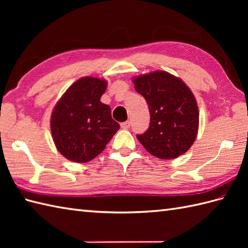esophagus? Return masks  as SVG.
Here are the masks:
<instances>
[{
	"mask_svg": "<svg viewBox=\"0 0 248 248\" xmlns=\"http://www.w3.org/2000/svg\"><path fill=\"white\" fill-rule=\"evenodd\" d=\"M120 125H121V128H123V129H129L130 125H131V123H130V121H124V123L121 124Z\"/></svg>",
	"mask_w": 248,
	"mask_h": 248,
	"instance_id": "1",
	"label": "esophagus"
}]
</instances>
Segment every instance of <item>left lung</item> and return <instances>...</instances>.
<instances>
[{
	"mask_svg": "<svg viewBox=\"0 0 248 248\" xmlns=\"http://www.w3.org/2000/svg\"><path fill=\"white\" fill-rule=\"evenodd\" d=\"M133 83L150 112L148 130L138 135L140 143L159 159H176L186 152L196 140L199 124L191 89L181 78L161 70L134 78Z\"/></svg>",
	"mask_w": 248,
	"mask_h": 248,
	"instance_id": "8db88e82",
	"label": "left lung"
}]
</instances>
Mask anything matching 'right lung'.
Masks as SVG:
<instances>
[{
    "label": "right lung",
    "mask_w": 248,
    "mask_h": 248,
    "mask_svg": "<svg viewBox=\"0 0 248 248\" xmlns=\"http://www.w3.org/2000/svg\"><path fill=\"white\" fill-rule=\"evenodd\" d=\"M107 86L102 78H81L57 101L51 115V133L66 159L77 163L94 159L119 130L110 108L100 101Z\"/></svg>",
    "instance_id": "right-lung-1"
}]
</instances>
